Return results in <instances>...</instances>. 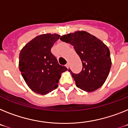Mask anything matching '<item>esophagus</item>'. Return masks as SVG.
Segmentation results:
<instances>
[{"mask_svg":"<svg viewBox=\"0 0 128 128\" xmlns=\"http://www.w3.org/2000/svg\"><path fill=\"white\" fill-rule=\"evenodd\" d=\"M66 68H67L68 69H69V67H70V64H69V63H67V64H66Z\"/></svg>","mask_w":128,"mask_h":128,"instance_id":"1","label":"esophagus"}]
</instances>
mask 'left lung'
Instances as JSON below:
<instances>
[{"mask_svg": "<svg viewBox=\"0 0 128 128\" xmlns=\"http://www.w3.org/2000/svg\"><path fill=\"white\" fill-rule=\"evenodd\" d=\"M61 41L74 47L82 64V70L74 74L68 70L77 87L86 92L96 90L104 84L111 67L110 51L106 44L84 30L62 35Z\"/></svg>", "mask_w": 128, "mask_h": 128, "instance_id": "left-lung-1", "label": "left lung"}]
</instances>
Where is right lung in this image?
Returning a JSON list of instances; mask_svg holds the SVG:
<instances>
[{
    "mask_svg": "<svg viewBox=\"0 0 128 128\" xmlns=\"http://www.w3.org/2000/svg\"><path fill=\"white\" fill-rule=\"evenodd\" d=\"M59 38L56 33L40 34L20 51L19 70L28 86L37 94L46 95L56 88L62 73L68 70L58 63L51 52Z\"/></svg>",
    "mask_w": 128,
    "mask_h": 128,
    "instance_id": "right-lung-1",
    "label": "right lung"
}]
</instances>
